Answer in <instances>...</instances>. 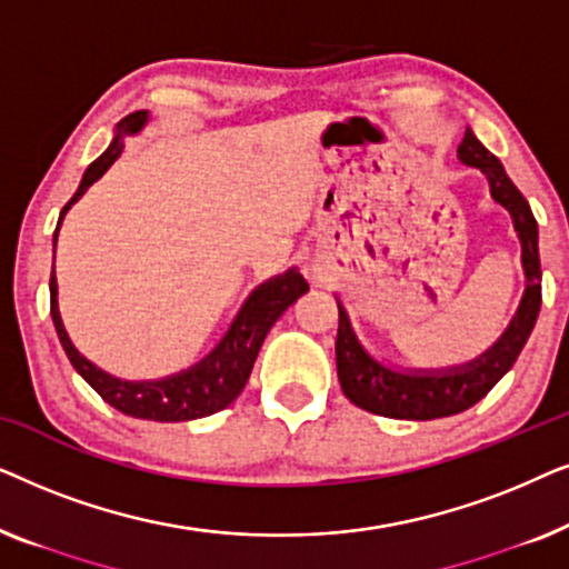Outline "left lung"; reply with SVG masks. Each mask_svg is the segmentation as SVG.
<instances>
[{"label":"left lung","instance_id":"1","mask_svg":"<svg viewBox=\"0 0 569 569\" xmlns=\"http://www.w3.org/2000/svg\"><path fill=\"white\" fill-rule=\"evenodd\" d=\"M458 160L469 168H479L489 183L495 204L510 214L512 228L520 240V267H523L526 290L520 306L487 352L453 368L440 370H409L393 368L372 357L352 329L345 302L339 306L337 331V372L341 391L355 407L372 415L391 419H440L466 411L492 391L497 380L516 365L520 349L531 337L536 318L541 310V263H539V224L528 207L523 193L516 189L505 173L502 162L479 142L477 134L466 127L463 142L458 144Z\"/></svg>","mask_w":569,"mask_h":569}]
</instances>
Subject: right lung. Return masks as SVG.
Returning <instances> with one entry per match:
<instances>
[{
    "mask_svg": "<svg viewBox=\"0 0 569 569\" xmlns=\"http://www.w3.org/2000/svg\"><path fill=\"white\" fill-rule=\"evenodd\" d=\"M150 121V113L137 111L129 113L127 119L116 123V134L108 144V150L100 154L96 162H90V168L84 170L80 189L72 199L67 201V207L61 209L57 232H53V253H57V238L59 228L69 207L74 201H80L84 191L121 158L123 152V137L139 134L144 129V123ZM51 318L57 326L59 341L64 347V352L72 362V368L88 380V383L100 393V399L111 403L113 409H119L121 415L137 417V419H152V422H189V419L209 417L214 411L230 407L238 399L240 391L246 388V380L251 376L256 357L267 339V333L279 316L292 306L300 295L308 292L306 277L298 269H287L284 274H277L267 279V282L256 287L248 295L243 306H240L238 316L232 318L230 329L220 339L212 352L204 360L191 365L189 370L176 372V376L158 378V380H123L116 378L111 372L100 370L96 362H90L80 349L72 345L69 333L64 329L59 313V284L57 274L51 271Z\"/></svg>",
    "mask_w": 569,
    "mask_h": 569,
    "instance_id": "1",
    "label": "right lung"
}]
</instances>
